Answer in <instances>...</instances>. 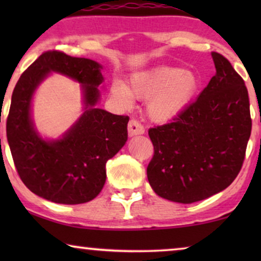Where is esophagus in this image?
Returning a JSON list of instances; mask_svg holds the SVG:
<instances>
[{"mask_svg": "<svg viewBox=\"0 0 261 261\" xmlns=\"http://www.w3.org/2000/svg\"><path fill=\"white\" fill-rule=\"evenodd\" d=\"M145 133V128L137 120H130L128 123V135L134 137V135H141Z\"/></svg>", "mask_w": 261, "mask_h": 261, "instance_id": "34e87169", "label": "esophagus"}]
</instances>
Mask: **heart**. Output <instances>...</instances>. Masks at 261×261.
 I'll return each instance as SVG.
<instances>
[{
  "label": "heart",
  "mask_w": 261,
  "mask_h": 261,
  "mask_svg": "<svg viewBox=\"0 0 261 261\" xmlns=\"http://www.w3.org/2000/svg\"><path fill=\"white\" fill-rule=\"evenodd\" d=\"M197 74L177 66H159L134 72L129 84L116 80L112 84L113 97L129 107L134 98L148 99L146 110L154 122L165 123L184 112L199 90Z\"/></svg>",
  "instance_id": "heart-1"
}]
</instances>
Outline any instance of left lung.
Masks as SVG:
<instances>
[{
    "label": "left lung",
    "mask_w": 261,
    "mask_h": 261,
    "mask_svg": "<svg viewBox=\"0 0 261 261\" xmlns=\"http://www.w3.org/2000/svg\"><path fill=\"white\" fill-rule=\"evenodd\" d=\"M216 73L172 122L149 128L154 154L147 166L153 190L190 204L224 190L244 163L252 120L245 82L228 59L212 52Z\"/></svg>",
    "instance_id": "obj_1"
}]
</instances>
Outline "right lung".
<instances>
[{
  "mask_svg": "<svg viewBox=\"0 0 261 261\" xmlns=\"http://www.w3.org/2000/svg\"><path fill=\"white\" fill-rule=\"evenodd\" d=\"M102 65L59 51L44 52L14 88L7 119V139L23 184L40 197L60 204L94 199L106 183V164L126 144L129 117L96 108ZM51 72L82 84L85 113L62 138L42 139L31 120V99Z\"/></svg>",
  "mask_w": 261,
  "mask_h": 261,
  "instance_id": "add662e5",
  "label": "right lung"
}]
</instances>
